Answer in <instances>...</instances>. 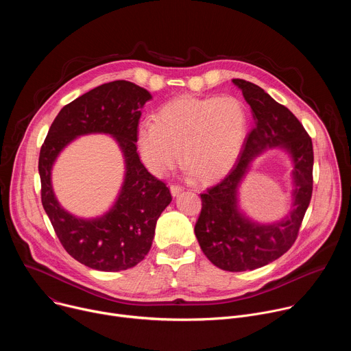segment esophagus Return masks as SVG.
Wrapping results in <instances>:
<instances>
[{
	"instance_id": "esophagus-1",
	"label": "esophagus",
	"mask_w": 351,
	"mask_h": 351,
	"mask_svg": "<svg viewBox=\"0 0 351 351\" xmlns=\"http://www.w3.org/2000/svg\"><path fill=\"white\" fill-rule=\"evenodd\" d=\"M182 190H183L182 186H179V184H171V193H172L173 197H175V195H179V194L182 193Z\"/></svg>"
}]
</instances>
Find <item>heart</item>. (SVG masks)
Masks as SVG:
<instances>
[{
    "instance_id": "b5f03b06",
    "label": "heart",
    "mask_w": 351,
    "mask_h": 351,
    "mask_svg": "<svg viewBox=\"0 0 351 351\" xmlns=\"http://www.w3.org/2000/svg\"><path fill=\"white\" fill-rule=\"evenodd\" d=\"M247 112L239 98L184 95L165 104L154 121L137 130V147L147 168L164 175L179 160L204 182L226 175L247 137Z\"/></svg>"
}]
</instances>
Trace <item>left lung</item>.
Segmentation results:
<instances>
[{
    "label": "left lung",
    "instance_id": "left-lung-1",
    "mask_svg": "<svg viewBox=\"0 0 351 351\" xmlns=\"http://www.w3.org/2000/svg\"><path fill=\"white\" fill-rule=\"evenodd\" d=\"M243 93L254 117V128L225 179L202 194V213L194 233L206 257L229 272L261 268L293 245L313 194V141L300 121L260 86L232 80ZM280 146L293 161V208L279 223L260 226L244 217L237 206V189L249 164L264 149Z\"/></svg>",
    "mask_w": 351,
    "mask_h": 351
}]
</instances>
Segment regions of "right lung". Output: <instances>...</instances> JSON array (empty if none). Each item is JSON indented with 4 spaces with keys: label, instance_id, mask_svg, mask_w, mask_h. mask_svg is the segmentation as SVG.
<instances>
[{
    "label": "right lung",
    "instance_id": "right-lung-1",
    "mask_svg": "<svg viewBox=\"0 0 351 351\" xmlns=\"http://www.w3.org/2000/svg\"><path fill=\"white\" fill-rule=\"evenodd\" d=\"M149 98L145 88L126 80L98 86L60 111L40 149L43 207L66 253L97 271L118 272L137 265L152 248L157 219L172 202L167 184L145 169L137 154L140 108ZM90 132H107L117 140L127 173L114 207L103 217L83 220L59 206L51 169L72 139Z\"/></svg>",
    "mask_w": 351,
    "mask_h": 351
}]
</instances>
